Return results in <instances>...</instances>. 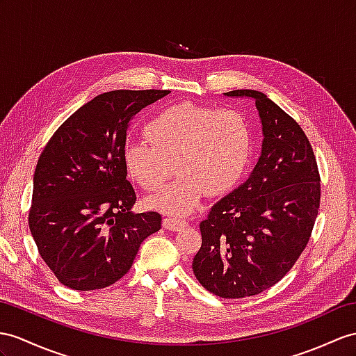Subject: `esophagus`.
I'll use <instances>...</instances> for the list:
<instances>
[{
  "label": "esophagus",
  "mask_w": 356,
  "mask_h": 356,
  "mask_svg": "<svg viewBox=\"0 0 356 356\" xmlns=\"http://www.w3.org/2000/svg\"><path fill=\"white\" fill-rule=\"evenodd\" d=\"M187 222L183 219H175V218H166L163 220V227L169 231H181L187 227Z\"/></svg>",
  "instance_id": "esophagus-1"
}]
</instances>
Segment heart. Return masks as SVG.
Listing matches in <instances>:
<instances>
[{"label": "heart", "mask_w": 356, "mask_h": 356, "mask_svg": "<svg viewBox=\"0 0 356 356\" xmlns=\"http://www.w3.org/2000/svg\"><path fill=\"white\" fill-rule=\"evenodd\" d=\"M145 133L148 140L124 145L122 160L129 178L146 192H155L166 183L175 163L179 177L146 201L161 213L184 216L195 211L207 192L228 193L248 169L249 125L234 110L175 104L155 115Z\"/></svg>", "instance_id": "1"}]
</instances>
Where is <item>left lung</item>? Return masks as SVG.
I'll use <instances>...</instances> for the list:
<instances>
[{"mask_svg": "<svg viewBox=\"0 0 356 356\" xmlns=\"http://www.w3.org/2000/svg\"><path fill=\"white\" fill-rule=\"evenodd\" d=\"M255 101L263 143L243 184L214 204L199 228L193 258L201 285L227 299L254 296L281 281L305 249L320 205V177L305 133L258 90H232Z\"/></svg>", "mask_w": 356, "mask_h": 356, "instance_id": "obj_1", "label": "left lung"}]
</instances>
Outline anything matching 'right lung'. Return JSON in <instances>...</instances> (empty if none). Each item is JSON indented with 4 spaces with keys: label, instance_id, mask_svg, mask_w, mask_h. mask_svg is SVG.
I'll return each instance as SVG.
<instances>
[{
    "label": "right lung",
    "instance_id": "1",
    "mask_svg": "<svg viewBox=\"0 0 356 356\" xmlns=\"http://www.w3.org/2000/svg\"><path fill=\"white\" fill-rule=\"evenodd\" d=\"M169 90H111L78 108L51 137L33 178L30 231L66 287H108L129 270L142 241L161 228L134 213L122 149L133 118Z\"/></svg>",
    "mask_w": 356,
    "mask_h": 356
}]
</instances>
